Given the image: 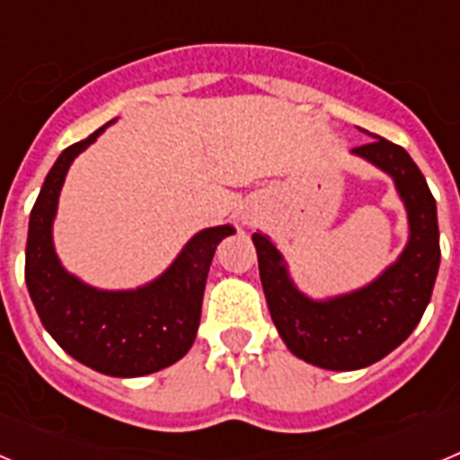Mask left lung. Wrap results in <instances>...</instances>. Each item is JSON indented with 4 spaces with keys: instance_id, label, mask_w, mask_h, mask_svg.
<instances>
[{
    "instance_id": "8db88e82",
    "label": "left lung",
    "mask_w": 460,
    "mask_h": 460,
    "mask_svg": "<svg viewBox=\"0 0 460 460\" xmlns=\"http://www.w3.org/2000/svg\"><path fill=\"white\" fill-rule=\"evenodd\" d=\"M352 152L392 174L408 207L410 242L396 265L352 295L311 302L292 286L274 243L253 234L267 306L280 339L292 355L329 371L371 367L403 343L429 306L440 267L436 198L410 154L380 136Z\"/></svg>"
}]
</instances>
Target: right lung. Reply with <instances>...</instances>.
Masks as SVG:
<instances>
[{"label":"right lung","instance_id":"obj_1","mask_svg":"<svg viewBox=\"0 0 460 460\" xmlns=\"http://www.w3.org/2000/svg\"><path fill=\"white\" fill-rule=\"evenodd\" d=\"M105 126L64 149L40 186L30 217L24 280L43 327L73 359L105 376L137 377L161 371L189 352L200 324L211 258L234 230L221 226L198 233L172 267L140 290H93L66 274L52 249L57 198L73 158Z\"/></svg>","mask_w":460,"mask_h":460}]
</instances>
